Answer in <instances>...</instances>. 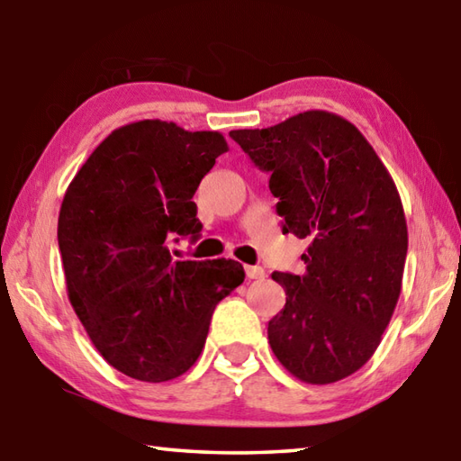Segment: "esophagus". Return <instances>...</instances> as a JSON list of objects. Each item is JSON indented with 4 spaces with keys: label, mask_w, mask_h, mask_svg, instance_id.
Listing matches in <instances>:
<instances>
[{
    "label": "esophagus",
    "mask_w": 461,
    "mask_h": 461,
    "mask_svg": "<svg viewBox=\"0 0 461 461\" xmlns=\"http://www.w3.org/2000/svg\"><path fill=\"white\" fill-rule=\"evenodd\" d=\"M264 275H267V272H264V268L260 267H246V276L249 280H260L264 278Z\"/></svg>",
    "instance_id": "1"
}]
</instances>
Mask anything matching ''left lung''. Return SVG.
Masks as SVG:
<instances>
[{
    "instance_id": "8db88e82",
    "label": "left lung",
    "mask_w": 461,
    "mask_h": 461,
    "mask_svg": "<svg viewBox=\"0 0 461 461\" xmlns=\"http://www.w3.org/2000/svg\"><path fill=\"white\" fill-rule=\"evenodd\" d=\"M230 136L270 173L283 233L311 241L305 275L272 272L286 293L268 321L272 352L307 384L346 378L399 303L409 233L393 176L354 123L321 109Z\"/></svg>"
}]
</instances>
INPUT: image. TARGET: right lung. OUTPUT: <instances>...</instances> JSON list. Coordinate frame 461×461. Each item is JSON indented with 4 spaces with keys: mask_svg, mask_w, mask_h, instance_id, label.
I'll return each mask as SVG.
<instances>
[{
    "mask_svg": "<svg viewBox=\"0 0 461 461\" xmlns=\"http://www.w3.org/2000/svg\"><path fill=\"white\" fill-rule=\"evenodd\" d=\"M220 131L142 120L113 130L68 185L59 248L68 301L109 366L167 382L197 362L217 303L244 283L236 260H175L176 236L197 238L193 194Z\"/></svg>",
    "mask_w": 461,
    "mask_h": 461,
    "instance_id": "1",
    "label": "right lung"
}]
</instances>
